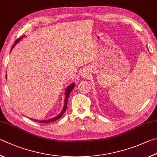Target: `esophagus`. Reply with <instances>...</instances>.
Returning <instances> with one entry per match:
<instances>
[{
	"label": "esophagus",
	"mask_w": 157,
	"mask_h": 157,
	"mask_svg": "<svg viewBox=\"0 0 157 157\" xmlns=\"http://www.w3.org/2000/svg\"><path fill=\"white\" fill-rule=\"evenodd\" d=\"M84 77H86V76H87V75H86V73H84Z\"/></svg>",
	"instance_id": "obj_1"
}]
</instances>
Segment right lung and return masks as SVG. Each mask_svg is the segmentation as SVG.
Returning <instances> with one entry per match:
<instances>
[{
  "label": "right lung",
  "instance_id": "add662e5",
  "mask_svg": "<svg viewBox=\"0 0 157 157\" xmlns=\"http://www.w3.org/2000/svg\"><path fill=\"white\" fill-rule=\"evenodd\" d=\"M24 36H22L21 38H18V40H16L15 43H14L12 47H11V51L12 50L13 48L16 46V44L18 43V42L21 40L23 38ZM6 79H7V74H6ZM75 83H72L69 86H67L66 90H65V93H64V95H65V98H64V108L63 109H62V110L61 111V113L59 114V115H57L56 117H53L51 119H47V120H37V119H33L32 120L34 121H37V122H39V123H49V122H53V121H55L56 120H58V119H60L62 117V116L63 115V114L64 113L65 111H66V109L67 108V101H68V98H69V96L70 95V93L71 91H72V90L73 89V88L75 87Z\"/></svg>",
  "mask_w": 157,
  "mask_h": 157
}]
</instances>
